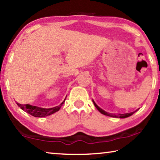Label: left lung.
<instances>
[{
    "label": "left lung",
    "mask_w": 160,
    "mask_h": 160,
    "mask_svg": "<svg viewBox=\"0 0 160 160\" xmlns=\"http://www.w3.org/2000/svg\"><path fill=\"white\" fill-rule=\"evenodd\" d=\"M92 102H93V103H94V106L96 107V108L97 109L99 110V112H100V113H102V114H104V115H106V116H112V117H116V118H127V117H128V116H131V115H132L133 114V113H135V112H136V111H138V110H136V111H135V112H131V113H123V114H112V113H107V112H105V111H104L103 109H102L101 108H99L98 106H97V105L95 104V102H94L93 100H92Z\"/></svg>",
    "instance_id": "8db88e82"
}]
</instances>
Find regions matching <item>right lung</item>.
I'll return each instance as SVG.
<instances>
[{
    "instance_id": "add662e5",
    "label": "right lung",
    "mask_w": 160,
    "mask_h": 160,
    "mask_svg": "<svg viewBox=\"0 0 160 160\" xmlns=\"http://www.w3.org/2000/svg\"><path fill=\"white\" fill-rule=\"evenodd\" d=\"M66 99H64V101L62 102L59 106L55 107L53 108H50V109L40 108L39 107L32 106L30 104H19V103H17V104L18 105V107H20L23 111H25V112L34 116V117H44V116H49L53 113L58 112V111L60 109V108L61 107L62 105L63 104Z\"/></svg>"
}]
</instances>
